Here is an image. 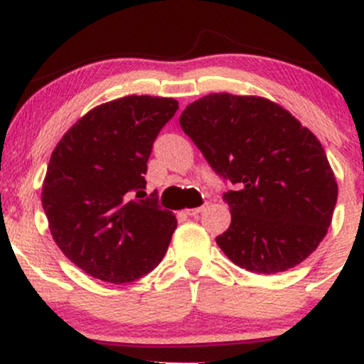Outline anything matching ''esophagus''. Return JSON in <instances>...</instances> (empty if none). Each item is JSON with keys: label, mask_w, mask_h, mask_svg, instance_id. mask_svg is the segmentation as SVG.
I'll use <instances>...</instances> for the list:
<instances>
[{"label": "esophagus", "mask_w": 364, "mask_h": 364, "mask_svg": "<svg viewBox=\"0 0 364 364\" xmlns=\"http://www.w3.org/2000/svg\"><path fill=\"white\" fill-rule=\"evenodd\" d=\"M205 208H207V203H205V205H202V207H196V208H188V210H186V214H188V215H198V214H202V212L205 210Z\"/></svg>", "instance_id": "34e87169"}]
</instances>
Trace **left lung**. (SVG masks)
Wrapping results in <instances>:
<instances>
[{
    "instance_id": "1",
    "label": "left lung",
    "mask_w": 364,
    "mask_h": 364,
    "mask_svg": "<svg viewBox=\"0 0 364 364\" xmlns=\"http://www.w3.org/2000/svg\"><path fill=\"white\" fill-rule=\"evenodd\" d=\"M208 164L236 185L231 225L217 245L236 265L277 274L318 248L336 208V176L320 140L260 95L208 94L179 116Z\"/></svg>"
}]
</instances>
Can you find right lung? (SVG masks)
<instances>
[{"instance_id": "1", "label": "right lung", "mask_w": 364, "mask_h": 364, "mask_svg": "<svg viewBox=\"0 0 364 364\" xmlns=\"http://www.w3.org/2000/svg\"><path fill=\"white\" fill-rule=\"evenodd\" d=\"M176 109L173 97L114 99L83 114L54 147L41 202L54 243L90 277L132 282L168 252L176 215L140 195L154 140Z\"/></svg>"}]
</instances>
